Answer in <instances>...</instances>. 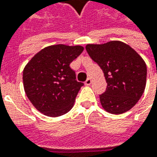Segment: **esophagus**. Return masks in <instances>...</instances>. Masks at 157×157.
<instances>
[{
  "instance_id": "1",
  "label": "esophagus",
  "mask_w": 157,
  "mask_h": 157,
  "mask_svg": "<svg viewBox=\"0 0 157 157\" xmlns=\"http://www.w3.org/2000/svg\"><path fill=\"white\" fill-rule=\"evenodd\" d=\"M91 83H92V78H88L86 80V82H85V84H86V86H90Z\"/></svg>"
}]
</instances>
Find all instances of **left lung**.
I'll return each instance as SVG.
<instances>
[{
	"mask_svg": "<svg viewBox=\"0 0 157 157\" xmlns=\"http://www.w3.org/2000/svg\"><path fill=\"white\" fill-rule=\"evenodd\" d=\"M86 52L104 72L106 90L100 95L105 111L121 114L135 106L144 93L147 66L142 57L128 44L110 41L87 44Z\"/></svg>",
	"mask_w": 157,
	"mask_h": 157,
	"instance_id": "1",
	"label": "left lung"
}]
</instances>
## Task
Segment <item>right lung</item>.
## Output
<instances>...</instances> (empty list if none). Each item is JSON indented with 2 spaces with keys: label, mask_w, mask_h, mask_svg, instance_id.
<instances>
[{
  "label": "right lung",
  "mask_w": 157,
  "mask_h": 157,
  "mask_svg": "<svg viewBox=\"0 0 157 157\" xmlns=\"http://www.w3.org/2000/svg\"><path fill=\"white\" fill-rule=\"evenodd\" d=\"M84 51L80 45L56 44L44 48L23 69V87L28 99L42 113L61 116L72 108L84 85L76 80L70 63Z\"/></svg>",
  "instance_id": "1"
}]
</instances>
